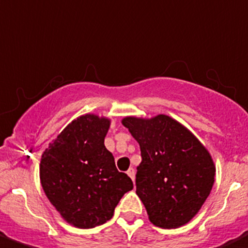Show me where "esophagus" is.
<instances>
[{"instance_id":"obj_1","label":"esophagus","mask_w":248,"mask_h":248,"mask_svg":"<svg viewBox=\"0 0 248 248\" xmlns=\"http://www.w3.org/2000/svg\"><path fill=\"white\" fill-rule=\"evenodd\" d=\"M126 174H128L129 177H130V178L133 179V182H134V179H135V170H134V168H129L128 172H126Z\"/></svg>"}]
</instances>
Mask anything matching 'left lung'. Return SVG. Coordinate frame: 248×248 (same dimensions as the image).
Here are the masks:
<instances>
[{"instance_id":"8db88e82","label":"left lung","mask_w":248,"mask_h":248,"mask_svg":"<svg viewBox=\"0 0 248 248\" xmlns=\"http://www.w3.org/2000/svg\"><path fill=\"white\" fill-rule=\"evenodd\" d=\"M123 125L139 143L137 194L156 227L177 228L198 213L215 183L216 167L204 145L170 116H126Z\"/></svg>"}]
</instances>
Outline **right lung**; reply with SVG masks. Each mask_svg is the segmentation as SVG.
I'll use <instances>...</instances> for the list:
<instances>
[{
	"label": "right lung",
	"instance_id": "add662e5",
	"mask_svg": "<svg viewBox=\"0 0 248 248\" xmlns=\"http://www.w3.org/2000/svg\"><path fill=\"white\" fill-rule=\"evenodd\" d=\"M110 120L85 114L70 123L42 153L40 181L65 221L93 228L109 221L133 182L104 145Z\"/></svg>",
	"mask_w": 248,
	"mask_h": 248
}]
</instances>
